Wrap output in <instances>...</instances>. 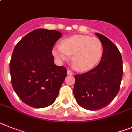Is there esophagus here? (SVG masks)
Returning a JSON list of instances; mask_svg holds the SVG:
<instances>
[{
  "instance_id": "1",
  "label": "esophagus",
  "mask_w": 132,
  "mask_h": 132,
  "mask_svg": "<svg viewBox=\"0 0 132 132\" xmlns=\"http://www.w3.org/2000/svg\"><path fill=\"white\" fill-rule=\"evenodd\" d=\"M67 74H68V75H72V74H74V73H73L72 72V71L70 70H68Z\"/></svg>"
}]
</instances>
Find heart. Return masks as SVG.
Here are the masks:
<instances>
[{"instance_id":"heart-1","label":"heart","mask_w":132,"mask_h":132,"mask_svg":"<svg viewBox=\"0 0 132 132\" xmlns=\"http://www.w3.org/2000/svg\"><path fill=\"white\" fill-rule=\"evenodd\" d=\"M52 53L60 62L68 60L73 55L72 61L76 69L82 72L92 69L98 64L103 54V44L98 38L77 34L55 45Z\"/></svg>"}]
</instances>
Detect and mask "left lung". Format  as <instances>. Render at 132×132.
I'll list each match as a JSON object with an SVG mask.
<instances>
[{"instance_id":"8db88e82","label":"left lung","mask_w":132,"mask_h":132,"mask_svg":"<svg viewBox=\"0 0 132 132\" xmlns=\"http://www.w3.org/2000/svg\"><path fill=\"white\" fill-rule=\"evenodd\" d=\"M103 44L99 64L84 74L75 75L74 96L79 106L88 110L106 107L120 90L123 64L116 46L107 37L95 33Z\"/></svg>"}]
</instances>
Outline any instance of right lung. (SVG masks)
<instances>
[{
    "mask_svg": "<svg viewBox=\"0 0 132 132\" xmlns=\"http://www.w3.org/2000/svg\"><path fill=\"white\" fill-rule=\"evenodd\" d=\"M62 34L38 28L24 36L14 48L10 62L12 88L31 107L42 108L53 104L67 76L66 68L55 64L52 54Z\"/></svg>",
    "mask_w": 132,
    "mask_h": 132,
    "instance_id": "right-lung-1",
    "label": "right lung"
}]
</instances>
